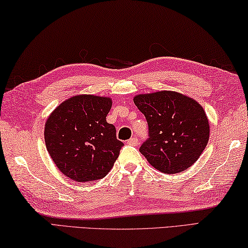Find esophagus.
I'll return each instance as SVG.
<instances>
[{"label": "esophagus", "mask_w": 248, "mask_h": 248, "mask_svg": "<svg viewBox=\"0 0 248 248\" xmlns=\"http://www.w3.org/2000/svg\"><path fill=\"white\" fill-rule=\"evenodd\" d=\"M127 144L132 145V146H137L138 145V140H137V138H131V140H127Z\"/></svg>", "instance_id": "esophagus-1"}]
</instances>
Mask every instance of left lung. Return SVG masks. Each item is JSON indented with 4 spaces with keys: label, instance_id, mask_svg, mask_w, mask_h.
<instances>
[{
    "label": "left lung",
    "instance_id": "1",
    "mask_svg": "<svg viewBox=\"0 0 248 248\" xmlns=\"http://www.w3.org/2000/svg\"><path fill=\"white\" fill-rule=\"evenodd\" d=\"M134 103L149 126V140L140 148L147 161L166 174L192 167L205 150L210 134L201 104L171 90L137 94Z\"/></svg>",
    "mask_w": 248,
    "mask_h": 248
}]
</instances>
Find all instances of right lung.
Wrapping results in <instances>:
<instances>
[{"instance_id": "obj_1", "label": "right lung", "mask_w": 248, "mask_h": 248, "mask_svg": "<svg viewBox=\"0 0 248 248\" xmlns=\"http://www.w3.org/2000/svg\"><path fill=\"white\" fill-rule=\"evenodd\" d=\"M110 97L77 94L59 104L45 125L46 150L65 176L93 182L111 171L123 142L106 117Z\"/></svg>"}]
</instances>
